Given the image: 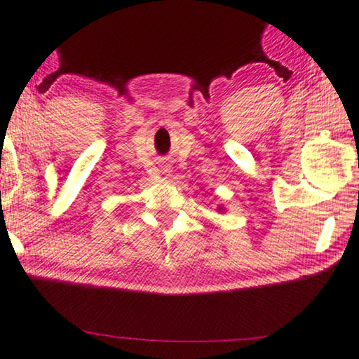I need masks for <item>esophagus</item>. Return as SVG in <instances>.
I'll use <instances>...</instances> for the list:
<instances>
[{
  "instance_id": "esophagus-1",
  "label": "esophagus",
  "mask_w": 359,
  "mask_h": 359,
  "mask_svg": "<svg viewBox=\"0 0 359 359\" xmlns=\"http://www.w3.org/2000/svg\"><path fill=\"white\" fill-rule=\"evenodd\" d=\"M163 172H170V170H168V168H163Z\"/></svg>"
}]
</instances>
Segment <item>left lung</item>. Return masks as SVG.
<instances>
[{
	"label": "left lung",
	"instance_id": "obj_1",
	"mask_svg": "<svg viewBox=\"0 0 359 359\" xmlns=\"http://www.w3.org/2000/svg\"><path fill=\"white\" fill-rule=\"evenodd\" d=\"M219 210H224V209H222V207H219Z\"/></svg>",
	"mask_w": 359,
	"mask_h": 359
}]
</instances>
